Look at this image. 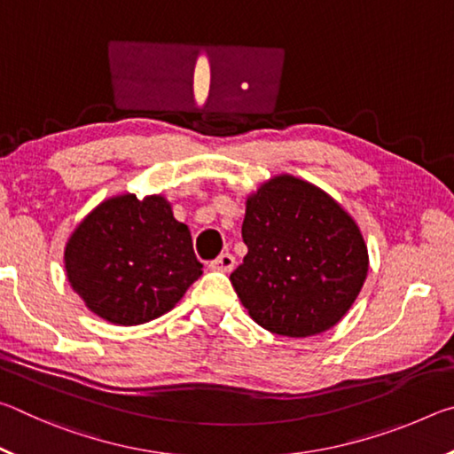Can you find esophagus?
I'll list each match as a JSON object with an SVG mask.
<instances>
[{
    "mask_svg": "<svg viewBox=\"0 0 454 454\" xmlns=\"http://www.w3.org/2000/svg\"><path fill=\"white\" fill-rule=\"evenodd\" d=\"M234 264H236V258L230 254V252H222V254L216 260H212L210 268H212V270H218V272H232Z\"/></svg>",
    "mask_w": 454,
    "mask_h": 454,
    "instance_id": "1",
    "label": "esophagus"
}]
</instances>
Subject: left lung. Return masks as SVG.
Here are the masks:
<instances>
[{
  "mask_svg": "<svg viewBox=\"0 0 454 454\" xmlns=\"http://www.w3.org/2000/svg\"><path fill=\"white\" fill-rule=\"evenodd\" d=\"M248 254L230 274L244 309L274 334L333 328L356 301L368 250L356 222L326 192L276 176L246 202Z\"/></svg>",
  "mask_w": 454,
  "mask_h": 454,
  "instance_id": "left-lung-1",
  "label": "left lung"
}]
</instances>
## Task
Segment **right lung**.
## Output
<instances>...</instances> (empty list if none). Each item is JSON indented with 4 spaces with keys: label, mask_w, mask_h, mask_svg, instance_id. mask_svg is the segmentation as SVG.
I'll return each instance as SVG.
<instances>
[{
    "label": "right lung",
    "mask_w": 454,
    "mask_h": 454,
    "mask_svg": "<svg viewBox=\"0 0 454 454\" xmlns=\"http://www.w3.org/2000/svg\"><path fill=\"white\" fill-rule=\"evenodd\" d=\"M64 260L88 309L124 326L172 310L202 274L188 226L162 196L106 200L75 228Z\"/></svg>",
    "instance_id": "add662e5"
}]
</instances>
